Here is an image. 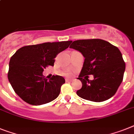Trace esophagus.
Wrapping results in <instances>:
<instances>
[{
  "instance_id": "esophagus-1",
  "label": "esophagus",
  "mask_w": 134,
  "mask_h": 134,
  "mask_svg": "<svg viewBox=\"0 0 134 134\" xmlns=\"http://www.w3.org/2000/svg\"><path fill=\"white\" fill-rule=\"evenodd\" d=\"M72 79H66V81H72Z\"/></svg>"
}]
</instances>
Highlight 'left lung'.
<instances>
[{
	"label": "left lung",
	"mask_w": 134,
	"mask_h": 134,
	"mask_svg": "<svg viewBox=\"0 0 134 134\" xmlns=\"http://www.w3.org/2000/svg\"><path fill=\"white\" fill-rule=\"evenodd\" d=\"M70 48L77 50L84 57L78 79L82 88L77 94L86 100L102 102L112 97L122 83L125 63L116 46L100 39L70 41ZM92 74L93 80L87 75Z\"/></svg>",
	"instance_id": "8db88e82"
}]
</instances>
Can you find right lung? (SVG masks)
Here are the masks:
<instances>
[{
	"instance_id": "obj_1",
	"label": "right lung",
	"mask_w": 134,
	"mask_h": 134,
	"mask_svg": "<svg viewBox=\"0 0 134 134\" xmlns=\"http://www.w3.org/2000/svg\"><path fill=\"white\" fill-rule=\"evenodd\" d=\"M70 41L45 42L23 46L15 52L9 64L8 79L12 88L24 101L40 105L55 99L60 93L64 78L53 75L48 80L42 72L54 66L55 58L68 48Z\"/></svg>"
}]
</instances>
